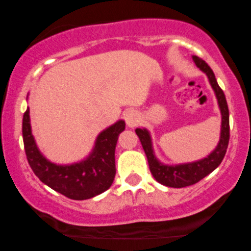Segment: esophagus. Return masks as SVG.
<instances>
[{
	"label": "esophagus",
	"mask_w": 251,
	"mask_h": 251,
	"mask_svg": "<svg viewBox=\"0 0 251 251\" xmlns=\"http://www.w3.org/2000/svg\"><path fill=\"white\" fill-rule=\"evenodd\" d=\"M139 120H140L139 114H138L135 111H128L127 113L125 114L126 125L129 126V127H134V126L139 123Z\"/></svg>",
	"instance_id": "1"
}]
</instances>
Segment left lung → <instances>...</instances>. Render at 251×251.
<instances>
[{
	"label": "left lung",
	"mask_w": 251,
	"mask_h": 251,
	"mask_svg": "<svg viewBox=\"0 0 251 251\" xmlns=\"http://www.w3.org/2000/svg\"><path fill=\"white\" fill-rule=\"evenodd\" d=\"M194 61L201 72L206 74L210 85L214 89L216 98H217L218 106H220L222 114V125H221V138L217 146L208 157L203 158L201 160H196L192 163L178 164V165H166L160 163L155 157L152 146L151 134L146 128H137L135 133L139 137L144 151L150 166V171L158 183L163 184L170 188H185V186L192 185L198 183L204 177L211 174L217 166L220 165L226 155L227 144L230 138V127H229V108L226 96H224L222 88L218 86L214 72L209 67V65L204 60L198 56H192Z\"/></svg>",
	"instance_id": "1"
}]
</instances>
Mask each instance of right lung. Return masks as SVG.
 Returning a JSON list of instances; mask_svg holds the SVG:
<instances>
[{
	"mask_svg": "<svg viewBox=\"0 0 251 251\" xmlns=\"http://www.w3.org/2000/svg\"><path fill=\"white\" fill-rule=\"evenodd\" d=\"M125 129L119 120L98 135L94 148L86 159L70 165L50 162L40 152L31 134L29 108L24 114L22 135L25 151L31 170L39 179L71 200L83 201L109 189L116 176V145L118 137Z\"/></svg>",
	"mask_w": 251,
	"mask_h": 251,
	"instance_id": "add662e5",
	"label": "right lung"
}]
</instances>
